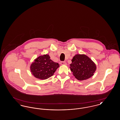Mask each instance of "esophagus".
Segmentation results:
<instances>
[{
	"instance_id": "1",
	"label": "esophagus",
	"mask_w": 120,
	"mask_h": 120,
	"mask_svg": "<svg viewBox=\"0 0 120 120\" xmlns=\"http://www.w3.org/2000/svg\"><path fill=\"white\" fill-rule=\"evenodd\" d=\"M60 64H61V65H67V63H66L65 62H61L60 63Z\"/></svg>"
}]
</instances>
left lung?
<instances>
[{
	"instance_id": "8db88e82",
	"label": "left lung",
	"mask_w": 120,
	"mask_h": 120,
	"mask_svg": "<svg viewBox=\"0 0 120 120\" xmlns=\"http://www.w3.org/2000/svg\"><path fill=\"white\" fill-rule=\"evenodd\" d=\"M71 61L70 68L78 80L88 79L94 75L96 70L95 64L85 54H76Z\"/></svg>"
}]
</instances>
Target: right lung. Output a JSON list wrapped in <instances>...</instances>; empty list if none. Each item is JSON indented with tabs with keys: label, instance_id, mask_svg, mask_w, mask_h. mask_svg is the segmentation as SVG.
Instances as JSON below:
<instances>
[{
	"label": "right lung",
	"instance_id": "right-lung-1",
	"mask_svg": "<svg viewBox=\"0 0 120 120\" xmlns=\"http://www.w3.org/2000/svg\"><path fill=\"white\" fill-rule=\"evenodd\" d=\"M59 67L58 63L50 59L49 55L40 56L34 59L30 65L31 74L40 80H46L53 75L57 69Z\"/></svg>",
	"mask_w": 120,
	"mask_h": 120
}]
</instances>
